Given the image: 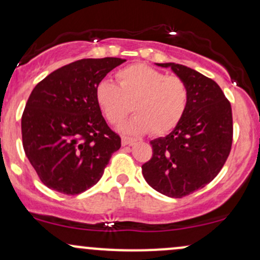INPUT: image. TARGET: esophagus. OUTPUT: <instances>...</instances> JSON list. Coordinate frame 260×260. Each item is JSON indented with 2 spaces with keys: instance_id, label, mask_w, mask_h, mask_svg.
Wrapping results in <instances>:
<instances>
[{
  "instance_id": "1",
  "label": "esophagus",
  "mask_w": 260,
  "mask_h": 260,
  "mask_svg": "<svg viewBox=\"0 0 260 260\" xmlns=\"http://www.w3.org/2000/svg\"><path fill=\"white\" fill-rule=\"evenodd\" d=\"M136 139L132 138V137H127L123 136L122 137V145H128V144H132Z\"/></svg>"
}]
</instances>
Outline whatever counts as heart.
<instances>
[{
    "mask_svg": "<svg viewBox=\"0 0 260 260\" xmlns=\"http://www.w3.org/2000/svg\"><path fill=\"white\" fill-rule=\"evenodd\" d=\"M113 82H99L96 102L110 123L118 124L132 112L136 116L122 124V131L142 135L165 136L178 127L186 113L190 92L178 75L145 64H133L116 74Z\"/></svg>",
    "mask_w": 260,
    "mask_h": 260,
    "instance_id": "obj_1",
    "label": "heart"
}]
</instances>
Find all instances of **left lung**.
<instances>
[{
	"label": "left lung",
	"mask_w": 260,
	"mask_h": 260,
	"mask_svg": "<svg viewBox=\"0 0 260 260\" xmlns=\"http://www.w3.org/2000/svg\"><path fill=\"white\" fill-rule=\"evenodd\" d=\"M158 65L170 67L184 79L190 99L178 127L150 142L153 155L142 165V173L154 190L181 199L206 186L221 172L232 148V108L212 79L180 64Z\"/></svg>",
	"instance_id": "obj_1"
}]
</instances>
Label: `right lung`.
<instances>
[{"label": "right lung", "instance_id": "1", "mask_svg": "<svg viewBox=\"0 0 260 260\" xmlns=\"http://www.w3.org/2000/svg\"><path fill=\"white\" fill-rule=\"evenodd\" d=\"M125 61L81 59L53 71L36 85L22 115L28 160L45 186L78 195L98 182L121 137L96 102L99 82Z\"/></svg>", "mask_w": 260, "mask_h": 260}]
</instances>
